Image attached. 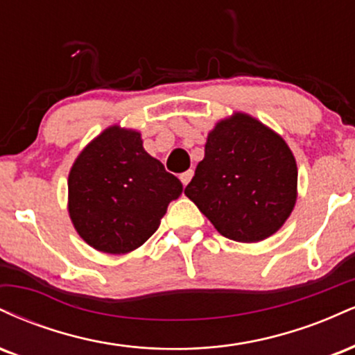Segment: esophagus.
<instances>
[{
    "label": "esophagus",
    "instance_id": "34e87169",
    "mask_svg": "<svg viewBox=\"0 0 355 355\" xmlns=\"http://www.w3.org/2000/svg\"><path fill=\"white\" fill-rule=\"evenodd\" d=\"M191 177H193V170H187V172H183L182 175H180V182L183 183V185H189L190 183V180H191Z\"/></svg>",
    "mask_w": 355,
    "mask_h": 355
}]
</instances>
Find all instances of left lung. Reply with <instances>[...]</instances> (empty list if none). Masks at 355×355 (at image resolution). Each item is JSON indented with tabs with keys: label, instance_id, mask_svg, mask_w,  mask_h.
I'll list each match as a JSON object with an SVG mask.
<instances>
[{
	"label": "left lung",
	"instance_id": "8db88e82",
	"mask_svg": "<svg viewBox=\"0 0 355 355\" xmlns=\"http://www.w3.org/2000/svg\"><path fill=\"white\" fill-rule=\"evenodd\" d=\"M185 195L218 234L254 243L274 235L297 202V164L279 133L243 112L207 135L205 157Z\"/></svg>",
	"mask_w": 355,
	"mask_h": 355
}]
</instances>
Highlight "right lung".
<instances>
[{
  "label": "right lung",
  "mask_w": 355,
  "mask_h": 355,
  "mask_svg": "<svg viewBox=\"0 0 355 355\" xmlns=\"http://www.w3.org/2000/svg\"><path fill=\"white\" fill-rule=\"evenodd\" d=\"M183 187L144 148L141 133L112 125L68 173V214L78 235L103 254L135 250L155 234Z\"/></svg>",
  "instance_id": "add662e5"
}]
</instances>
